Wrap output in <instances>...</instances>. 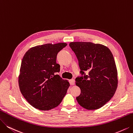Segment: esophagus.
<instances>
[{
	"label": "esophagus",
	"instance_id": "1",
	"mask_svg": "<svg viewBox=\"0 0 133 133\" xmlns=\"http://www.w3.org/2000/svg\"><path fill=\"white\" fill-rule=\"evenodd\" d=\"M75 79H70V84L71 85H74V84H75Z\"/></svg>",
	"mask_w": 133,
	"mask_h": 133
}]
</instances>
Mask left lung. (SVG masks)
<instances>
[{
    "label": "left lung",
    "mask_w": 133,
    "mask_h": 133,
    "mask_svg": "<svg viewBox=\"0 0 133 133\" xmlns=\"http://www.w3.org/2000/svg\"><path fill=\"white\" fill-rule=\"evenodd\" d=\"M69 46L81 69V76L75 79L81 89L76 97L78 104L87 110L102 108L114 96L117 87V70L112 54L105 46L89 42H72Z\"/></svg>",
    "instance_id": "8db88e82"
}]
</instances>
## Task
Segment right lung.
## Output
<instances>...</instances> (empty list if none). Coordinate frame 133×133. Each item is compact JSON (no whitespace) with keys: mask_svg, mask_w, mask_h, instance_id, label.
Returning <instances> with one entry per match:
<instances>
[{"mask_svg":"<svg viewBox=\"0 0 133 133\" xmlns=\"http://www.w3.org/2000/svg\"><path fill=\"white\" fill-rule=\"evenodd\" d=\"M67 44H47L31 47L21 63L18 84L26 100L35 109L50 110L59 105L70 86L67 80L56 72L60 65L56 63L58 53Z\"/></svg>","mask_w":133,"mask_h":133,"instance_id":"1","label":"right lung"}]
</instances>
